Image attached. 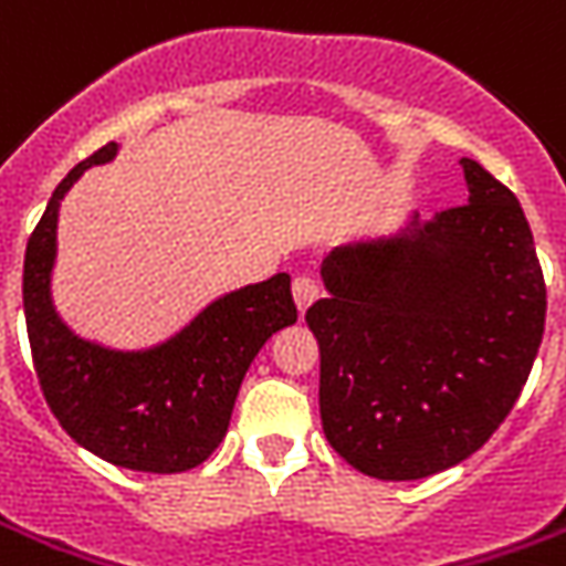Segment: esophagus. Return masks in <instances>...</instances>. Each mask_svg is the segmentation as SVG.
<instances>
[{"label":"esophagus","instance_id":"1","mask_svg":"<svg viewBox=\"0 0 566 566\" xmlns=\"http://www.w3.org/2000/svg\"><path fill=\"white\" fill-rule=\"evenodd\" d=\"M291 291H294V303H297L300 313H306L313 306V300L318 297V284L310 275H297L294 284H291Z\"/></svg>","mask_w":566,"mask_h":566}]
</instances>
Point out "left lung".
<instances>
[{"label":"left lung","instance_id":"left-lung-1","mask_svg":"<svg viewBox=\"0 0 566 566\" xmlns=\"http://www.w3.org/2000/svg\"><path fill=\"white\" fill-rule=\"evenodd\" d=\"M468 203L337 248L306 310L334 452L378 480L474 455L509 418L545 332V279L517 198L461 157Z\"/></svg>","mask_w":566,"mask_h":566}]
</instances>
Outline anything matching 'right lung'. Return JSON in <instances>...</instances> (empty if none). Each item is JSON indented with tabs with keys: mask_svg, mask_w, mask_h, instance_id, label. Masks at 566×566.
I'll use <instances>...</instances> for the list:
<instances>
[{
	"mask_svg": "<svg viewBox=\"0 0 566 566\" xmlns=\"http://www.w3.org/2000/svg\"><path fill=\"white\" fill-rule=\"evenodd\" d=\"M117 154V145L76 164L55 188L27 241L24 315L42 396L61 428L98 459L148 474L191 471L222 443L238 387L269 337L297 322L291 275L248 284L210 303L188 328L145 353H117L57 318L49 294L57 207L67 188Z\"/></svg>",
	"mask_w": 566,
	"mask_h": 566,
	"instance_id": "right-lung-1",
	"label": "right lung"
}]
</instances>
